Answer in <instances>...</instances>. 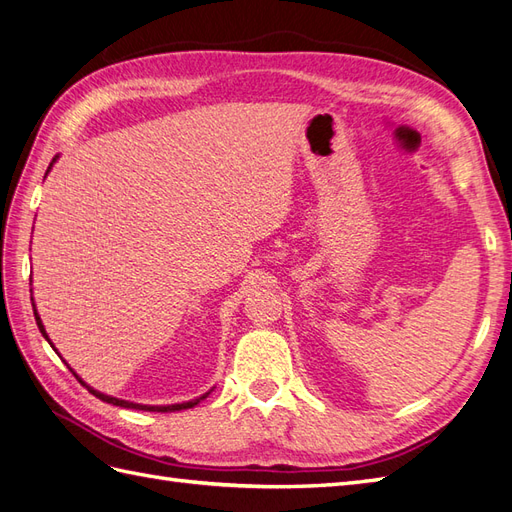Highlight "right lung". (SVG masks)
Returning a JSON list of instances; mask_svg holds the SVG:
<instances>
[{
	"mask_svg": "<svg viewBox=\"0 0 512 512\" xmlns=\"http://www.w3.org/2000/svg\"><path fill=\"white\" fill-rule=\"evenodd\" d=\"M58 160V155L54 157V160H51V164H54ZM51 164H49V168H47V173L51 170ZM34 307V305H32ZM34 318H36V324H38V329H41V333H43V337L47 339L49 342V337H47V333H45V326H43V322H41V318H38V313H36V307H34ZM51 344V342H49ZM51 348H54V344H51ZM71 370V368H69ZM73 372V370H71ZM75 374V372H73ZM75 378L77 381H80L90 393H93L95 398H99V400H103V402H108V404H114V406H123V409H136V411H157V413H173V411H183V409H192V406H196L199 404L201 400H205L207 396H209V391L205 393V396H201V398H196V400H190V402H181V404H166V406H151V404H136V402H127V400H119V398H112V396H106V393H101V391H97V389H93V387H88L80 376L75 374Z\"/></svg>",
	"mask_w": 512,
	"mask_h": 512,
	"instance_id": "1",
	"label": "right lung"
}]
</instances>
